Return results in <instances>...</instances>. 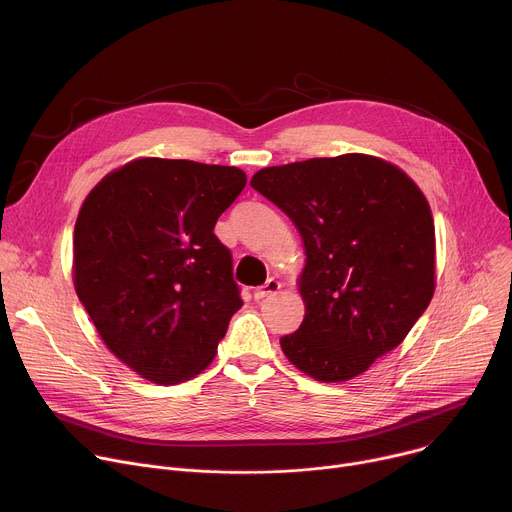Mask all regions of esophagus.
<instances>
[{
	"instance_id": "esophagus-1",
	"label": "esophagus",
	"mask_w": 512,
	"mask_h": 512,
	"mask_svg": "<svg viewBox=\"0 0 512 512\" xmlns=\"http://www.w3.org/2000/svg\"><path fill=\"white\" fill-rule=\"evenodd\" d=\"M278 288H280V282H278L276 278H268L260 288L254 290V298H256V300H262V298L274 294Z\"/></svg>"
}]
</instances>
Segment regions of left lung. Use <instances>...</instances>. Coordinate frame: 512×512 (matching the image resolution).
<instances>
[{
	"instance_id": "obj_1",
	"label": "left lung",
	"mask_w": 512,
	"mask_h": 512,
	"mask_svg": "<svg viewBox=\"0 0 512 512\" xmlns=\"http://www.w3.org/2000/svg\"><path fill=\"white\" fill-rule=\"evenodd\" d=\"M250 185L302 236L304 321L280 339L288 361L337 383L393 351L434 296L436 236L420 187L361 153L260 169Z\"/></svg>"
}]
</instances>
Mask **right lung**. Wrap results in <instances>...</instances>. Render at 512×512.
I'll use <instances>...</instances> for the list:
<instances>
[{
    "instance_id": "right-lung-1",
    "label": "right lung",
    "mask_w": 512,
    "mask_h": 512,
    "mask_svg": "<svg viewBox=\"0 0 512 512\" xmlns=\"http://www.w3.org/2000/svg\"><path fill=\"white\" fill-rule=\"evenodd\" d=\"M246 185L238 167L145 157L109 173L74 226V288L100 339L171 385L216 357L244 304L214 234Z\"/></svg>"
}]
</instances>
